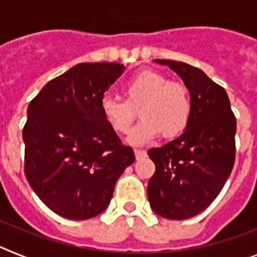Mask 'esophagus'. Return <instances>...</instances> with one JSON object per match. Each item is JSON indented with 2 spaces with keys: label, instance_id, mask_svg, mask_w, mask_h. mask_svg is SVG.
I'll return each instance as SVG.
<instances>
[{
  "label": "esophagus",
  "instance_id": "obj_1",
  "mask_svg": "<svg viewBox=\"0 0 257 257\" xmlns=\"http://www.w3.org/2000/svg\"><path fill=\"white\" fill-rule=\"evenodd\" d=\"M135 155H136V159H142V158H145L146 156V151L145 150H138V149H136L135 150Z\"/></svg>",
  "mask_w": 257,
  "mask_h": 257
}]
</instances>
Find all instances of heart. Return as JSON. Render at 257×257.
Segmentation results:
<instances>
[{
	"instance_id": "heart-1",
	"label": "heart",
	"mask_w": 257,
	"mask_h": 257,
	"mask_svg": "<svg viewBox=\"0 0 257 257\" xmlns=\"http://www.w3.org/2000/svg\"><path fill=\"white\" fill-rule=\"evenodd\" d=\"M122 93L125 101L104 94L99 110L107 124L119 135L131 132L138 110L141 121L132 131L129 144L145 145L160 133L166 138L176 137L186 128L191 99L182 82L147 70L131 77L122 86Z\"/></svg>"
}]
</instances>
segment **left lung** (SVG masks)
Wrapping results in <instances>:
<instances>
[{"label":"left lung","instance_id":"left-lung-1","mask_svg":"<svg viewBox=\"0 0 257 257\" xmlns=\"http://www.w3.org/2000/svg\"><path fill=\"white\" fill-rule=\"evenodd\" d=\"M175 71L190 93L191 115L184 133L147 151L155 163L147 198L155 213L186 220L220 194L235 160L236 120L222 86L184 62L155 59Z\"/></svg>","mask_w":257,"mask_h":257}]
</instances>
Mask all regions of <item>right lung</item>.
<instances>
[{
	"mask_svg": "<svg viewBox=\"0 0 257 257\" xmlns=\"http://www.w3.org/2000/svg\"><path fill=\"white\" fill-rule=\"evenodd\" d=\"M120 63H80L50 80L31 101L23 128L24 173L62 217L88 220L108 207L116 181L135 162L99 110Z\"/></svg>",
	"mask_w": 257,
	"mask_h": 257,
	"instance_id": "obj_1",
	"label": "right lung"
}]
</instances>
